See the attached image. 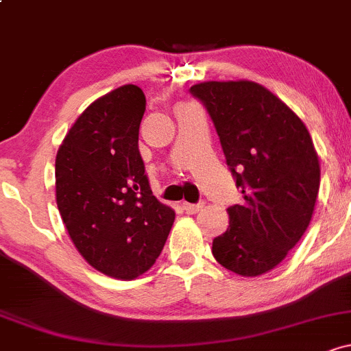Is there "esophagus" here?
<instances>
[{"label":"esophagus","mask_w":351,"mask_h":351,"mask_svg":"<svg viewBox=\"0 0 351 351\" xmlns=\"http://www.w3.org/2000/svg\"><path fill=\"white\" fill-rule=\"evenodd\" d=\"M202 207H204V204H202V202H199V204H191V202H184V204H182V209L186 210L187 214L199 213V210H201Z\"/></svg>","instance_id":"1"}]
</instances>
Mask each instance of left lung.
<instances>
[{"label":"left lung","instance_id":"obj_1","mask_svg":"<svg viewBox=\"0 0 351 351\" xmlns=\"http://www.w3.org/2000/svg\"><path fill=\"white\" fill-rule=\"evenodd\" d=\"M191 95L216 127L241 204L228 207L229 228L214 237L226 269L259 276L278 266L310 226L319 162L304 123L254 82H204Z\"/></svg>","mask_w":351,"mask_h":351}]
</instances>
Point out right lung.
<instances>
[{
  "instance_id": "right-lung-1",
  "label": "right lung",
  "mask_w": 351,
  "mask_h": 351,
  "mask_svg": "<svg viewBox=\"0 0 351 351\" xmlns=\"http://www.w3.org/2000/svg\"><path fill=\"white\" fill-rule=\"evenodd\" d=\"M144 112L137 85L107 93L78 117L55 162L56 204L75 247L117 280L152 267L176 219L145 174L138 150Z\"/></svg>"
}]
</instances>
